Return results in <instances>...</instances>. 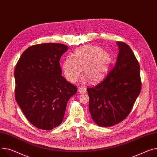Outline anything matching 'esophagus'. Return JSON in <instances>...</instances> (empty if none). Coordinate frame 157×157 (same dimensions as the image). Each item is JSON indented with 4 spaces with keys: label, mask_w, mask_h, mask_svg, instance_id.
I'll list each match as a JSON object with an SVG mask.
<instances>
[{
    "label": "esophagus",
    "mask_w": 157,
    "mask_h": 157,
    "mask_svg": "<svg viewBox=\"0 0 157 157\" xmlns=\"http://www.w3.org/2000/svg\"><path fill=\"white\" fill-rule=\"evenodd\" d=\"M78 92H79V93H81V94H82V93H85L86 92V88H84V87H79V88H78Z\"/></svg>",
    "instance_id": "1"
}]
</instances>
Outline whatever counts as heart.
<instances>
[{
    "label": "heart",
    "mask_w": 157,
    "mask_h": 157,
    "mask_svg": "<svg viewBox=\"0 0 157 157\" xmlns=\"http://www.w3.org/2000/svg\"><path fill=\"white\" fill-rule=\"evenodd\" d=\"M111 57L107 52L96 45H86L76 49L73 58L67 57L62 64L66 79L75 82L83 75L91 82L101 80L109 68Z\"/></svg>",
    "instance_id": "b5f03b06"
}]
</instances>
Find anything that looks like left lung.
Masks as SVG:
<instances>
[{"mask_svg": "<svg viewBox=\"0 0 157 157\" xmlns=\"http://www.w3.org/2000/svg\"><path fill=\"white\" fill-rule=\"evenodd\" d=\"M117 61L107 77L96 86L87 88L89 110L98 126H114L128 116L141 92L140 67L126 44L116 42Z\"/></svg>", "mask_w": 157, "mask_h": 157, "instance_id": "obj_1", "label": "left lung"}]
</instances>
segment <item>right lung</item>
I'll return each instance as SVG.
<instances>
[{
    "label": "right lung",
    "instance_id": "obj_1",
    "mask_svg": "<svg viewBox=\"0 0 157 157\" xmlns=\"http://www.w3.org/2000/svg\"><path fill=\"white\" fill-rule=\"evenodd\" d=\"M48 43L24 51L14 71L15 97L26 119L37 128L51 130L63 121L69 98L77 88L62 76L59 60L68 48Z\"/></svg>",
    "mask_w": 157,
    "mask_h": 157
}]
</instances>
